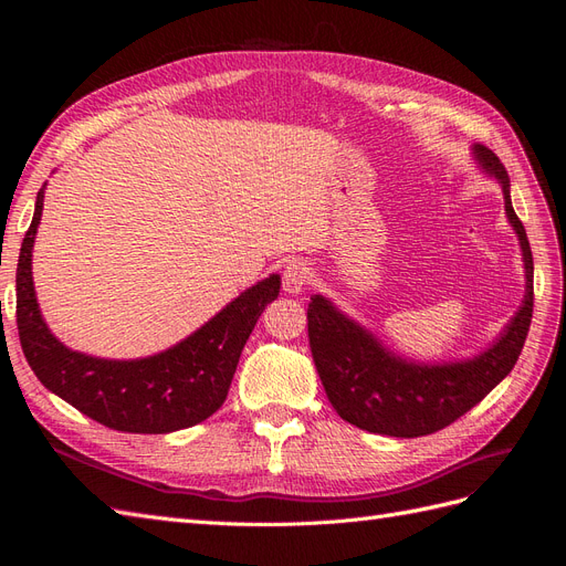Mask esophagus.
<instances>
[{
  "instance_id": "34e87169",
  "label": "esophagus",
  "mask_w": 566,
  "mask_h": 566,
  "mask_svg": "<svg viewBox=\"0 0 566 566\" xmlns=\"http://www.w3.org/2000/svg\"><path fill=\"white\" fill-rule=\"evenodd\" d=\"M312 281V271L302 262H290L283 269V290L287 295H302Z\"/></svg>"
}]
</instances>
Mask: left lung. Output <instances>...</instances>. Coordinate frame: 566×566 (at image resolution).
<instances>
[{"instance_id":"left-lung-1","label":"left lung","mask_w":566,"mask_h":566,"mask_svg":"<svg viewBox=\"0 0 566 566\" xmlns=\"http://www.w3.org/2000/svg\"><path fill=\"white\" fill-rule=\"evenodd\" d=\"M472 156L484 175L503 188L505 217L517 233L526 290L517 314L493 345L470 358L424 364L399 356L366 325L349 318L323 295L306 310L310 345L328 401L342 420L387 437H424L465 416L515 368L534 312V256L510 200V179L493 150L474 144Z\"/></svg>"}]
</instances>
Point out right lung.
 <instances>
[{
	"mask_svg": "<svg viewBox=\"0 0 566 566\" xmlns=\"http://www.w3.org/2000/svg\"><path fill=\"white\" fill-rule=\"evenodd\" d=\"M44 188L46 184L38 193L15 269V323L38 380L80 413L117 432L167 434L210 418L227 399L256 318L281 293L279 273L243 290L196 333L165 352L127 361L75 352L49 331L32 283V248Z\"/></svg>",
	"mask_w": 566,
	"mask_h": 566,
	"instance_id": "obj_1",
	"label": "right lung"
}]
</instances>
